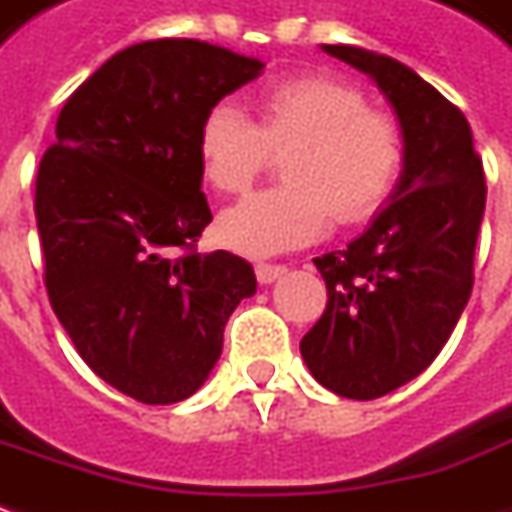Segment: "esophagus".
I'll return each mask as SVG.
<instances>
[{
    "instance_id": "1",
    "label": "esophagus",
    "mask_w": 512,
    "mask_h": 512,
    "mask_svg": "<svg viewBox=\"0 0 512 512\" xmlns=\"http://www.w3.org/2000/svg\"><path fill=\"white\" fill-rule=\"evenodd\" d=\"M287 273V267L284 264H256V279L262 281V284H273L276 279H281Z\"/></svg>"
}]
</instances>
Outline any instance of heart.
Here are the masks:
<instances>
[{
	"mask_svg": "<svg viewBox=\"0 0 512 512\" xmlns=\"http://www.w3.org/2000/svg\"><path fill=\"white\" fill-rule=\"evenodd\" d=\"M253 123L231 101L214 104L197 129V157L219 194H242L287 152V183L259 191L219 216V239L250 256L310 245L329 222L358 225L392 197L406 160L400 123L369 109L358 87L332 75L281 78L256 95Z\"/></svg>",
	"mask_w": 512,
	"mask_h": 512,
	"instance_id": "b5f03b06",
	"label": "heart"
}]
</instances>
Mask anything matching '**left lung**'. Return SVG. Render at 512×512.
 <instances>
[{"instance_id":"obj_1","label":"left lung","mask_w":512,"mask_h":512,"mask_svg":"<svg viewBox=\"0 0 512 512\" xmlns=\"http://www.w3.org/2000/svg\"><path fill=\"white\" fill-rule=\"evenodd\" d=\"M321 50L375 81L406 140L389 205L344 250L312 259L327 310L301 338L324 389L375 400L428 369L451 338L471 298L488 185L465 115L411 67L352 44Z\"/></svg>"}]
</instances>
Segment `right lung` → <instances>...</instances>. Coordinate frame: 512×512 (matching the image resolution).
<instances>
[{"instance_id":"right-lung-1","label":"right lung","mask_w":512,"mask_h":512,"mask_svg":"<svg viewBox=\"0 0 512 512\" xmlns=\"http://www.w3.org/2000/svg\"><path fill=\"white\" fill-rule=\"evenodd\" d=\"M264 64L197 39L140 41L67 98L36 177L47 296L95 375L146 406L208 380L256 293L245 259L197 253L211 222L197 129Z\"/></svg>"}]
</instances>
